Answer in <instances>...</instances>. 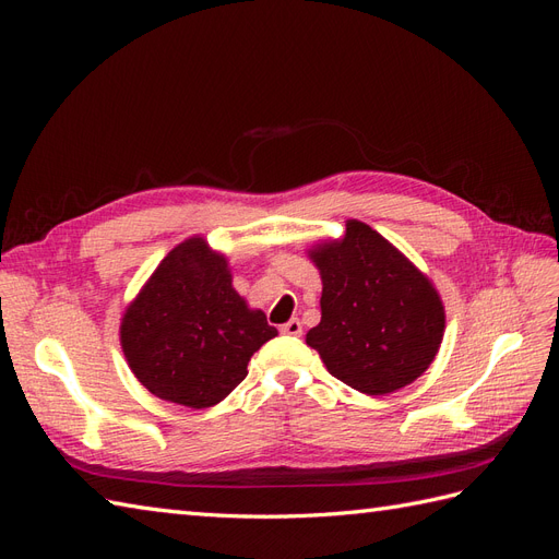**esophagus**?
<instances>
[{
    "instance_id": "obj_1",
    "label": "esophagus",
    "mask_w": 559,
    "mask_h": 559,
    "mask_svg": "<svg viewBox=\"0 0 559 559\" xmlns=\"http://www.w3.org/2000/svg\"><path fill=\"white\" fill-rule=\"evenodd\" d=\"M282 333L284 335H300L302 333V324H300V321L298 319H289V321H286V324L282 326Z\"/></svg>"
}]
</instances>
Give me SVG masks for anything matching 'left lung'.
I'll use <instances>...</instances> for the list:
<instances>
[{"instance_id":"obj_1","label":"left lung","mask_w":559,"mask_h":559,"mask_svg":"<svg viewBox=\"0 0 559 559\" xmlns=\"http://www.w3.org/2000/svg\"><path fill=\"white\" fill-rule=\"evenodd\" d=\"M321 277V321L306 343L326 370L368 396L415 382L436 359L445 306L433 282L378 230L347 218L345 233L308 249Z\"/></svg>"}]
</instances>
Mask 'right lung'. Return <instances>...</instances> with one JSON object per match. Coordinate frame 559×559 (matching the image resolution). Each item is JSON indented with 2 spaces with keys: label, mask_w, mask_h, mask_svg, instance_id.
I'll use <instances>...</instances> for the list:
<instances>
[{
  "label": "right lung",
  "mask_w": 559,
  "mask_h": 559,
  "mask_svg": "<svg viewBox=\"0 0 559 559\" xmlns=\"http://www.w3.org/2000/svg\"><path fill=\"white\" fill-rule=\"evenodd\" d=\"M126 361L151 394L212 408L247 378V364L277 329L235 292L228 257L202 235L179 242L121 317Z\"/></svg>",
  "instance_id": "add662e5"
}]
</instances>
